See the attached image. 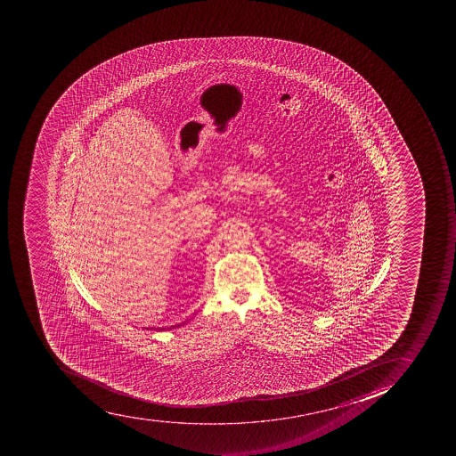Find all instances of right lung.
Instances as JSON below:
<instances>
[{"mask_svg":"<svg viewBox=\"0 0 456 456\" xmlns=\"http://www.w3.org/2000/svg\"><path fill=\"white\" fill-rule=\"evenodd\" d=\"M185 322H187V321H185ZM185 322H183V323H185ZM175 327H181V323H178V325H173V327H169V330H171V328H175ZM157 330H166V328H157Z\"/></svg>","mask_w":456,"mask_h":456,"instance_id":"right-lung-1","label":"right lung"}]
</instances>
